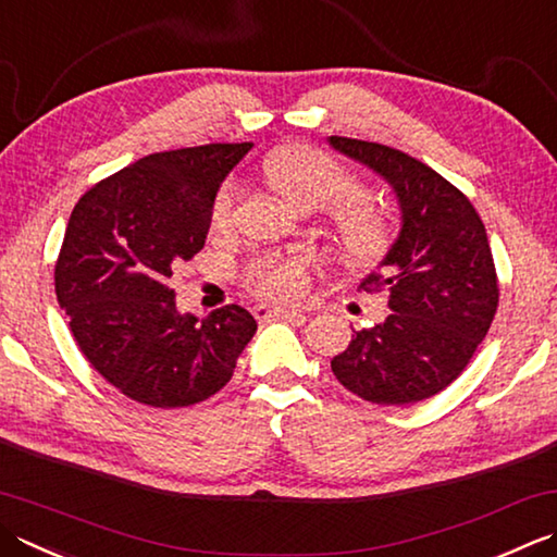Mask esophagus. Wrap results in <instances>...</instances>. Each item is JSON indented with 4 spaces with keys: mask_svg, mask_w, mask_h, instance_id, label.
Returning <instances> with one entry per match:
<instances>
[{
    "mask_svg": "<svg viewBox=\"0 0 557 557\" xmlns=\"http://www.w3.org/2000/svg\"><path fill=\"white\" fill-rule=\"evenodd\" d=\"M253 315L258 321H270L280 315V319H304L301 309H294V307H277V304H258L253 307Z\"/></svg>",
    "mask_w": 557,
    "mask_h": 557,
    "instance_id": "34e87169",
    "label": "esophagus"
}]
</instances>
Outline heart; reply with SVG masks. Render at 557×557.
Masks as SVG:
<instances>
[{
	"label": "heart",
	"instance_id": "1",
	"mask_svg": "<svg viewBox=\"0 0 557 557\" xmlns=\"http://www.w3.org/2000/svg\"><path fill=\"white\" fill-rule=\"evenodd\" d=\"M268 185L294 210L311 212L325 207L333 222L335 244L350 265H374L391 248V224L384 210L362 193L341 163L309 145H287L263 161ZM234 205L232 185L214 195L212 226L228 222ZM248 285L265 297L294 299L307 287V260L301 256H260L250 260Z\"/></svg>",
	"mask_w": 557,
	"mask_h": 557
}]
</instances>
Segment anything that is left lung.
<instances>
[{
	"label": "left lung",
	"instance_id": "1",
	"mask_svg": "<svg viewBox=\"0 0 557 557\" xmlns=\"http://www.w3.org/2000/svg\"><path fill=\"white\" fill-rule=\"evenodd\" d=\"M329 145L379 173L400 207L398 238L362 280L367 292H386L391 313L355 331L331 359L333 374L376 406L432 398L463 372L495 319L499 287L485 226L428 163L376 141L329 137Z\"/></svg>",
	"mask_w": 557,
	"mask_h": 557
}]
</instances>
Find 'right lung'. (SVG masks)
<instances>
[{"mask_svg":"<svg viewBox=\"0 0 557 557\" xmlns=\"http://www.w3.org/2000/svg\"><path fill=\"white\" fill-rule=\"evenodd\" d=\"M202 145L149 154L74 205L54 294L91 367L151 408H185L226 386L258 323L228 304L181 313L169 277L202 250L222 181L250 151Z\"/></svg>","mask_w":557,"mask_h":557,"instance_id":"1","label":"right lung"}]
</instances>
